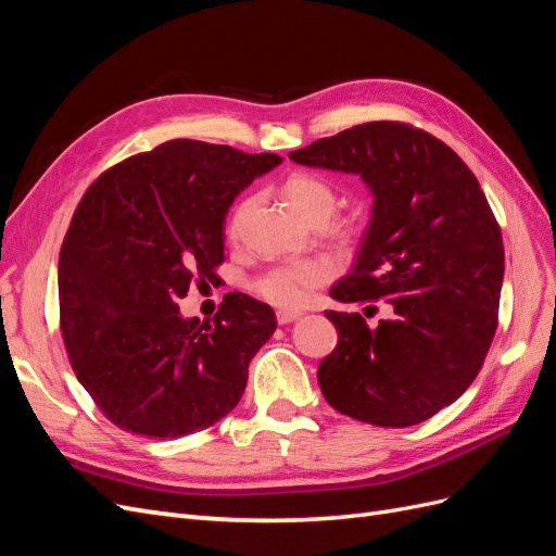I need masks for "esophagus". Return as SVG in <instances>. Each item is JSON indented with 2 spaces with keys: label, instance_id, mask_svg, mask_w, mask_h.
I'll use <instances>...</instances> for the list:
<instances>
[{
  "label": "esophagus",
  "instance_id": "34e87169",
  "mask_svg": "<svg viewBox=\"0 0 556 556\" xmlns=\"http://www.w3.org/2000/svg\"><path fill=\"white\" fill-rule=\"evenodd\" d=\"M299 317H301L299 311H278L276 313L278 325H290V323H294V319H299Z\"/></svg>",
  "mask_w": 556,
  "mask_h": 556
}]
</instances>
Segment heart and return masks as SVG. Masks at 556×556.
<instances>
[{"label":"heart","mask_w":556,"mask_h":556,"mask_svg":"<svg viewBox=\"0 0 556 556\" xmlns=\"http://www.w3.org/2000/svg\"><path fill=\"white\" fill-rule=\"evenodd\" d=\"M280 194L288 208L304 223H327L336 211V190L315 174L296 172L282 182ZM331 278L327 262H294L268 271L260 282V294L280 308H299L311 299V292Z\"/></svg>","instance_id":"b5f03b06"}]
</instances>
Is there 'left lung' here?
<instances>
[{"label": "left lung", "mask_w": 556, "mask_h": 556, "mask_svg": "<svg viewBox=\"0 0 556 556\" xmlns=\"http://www.w3.org/2000/svg\"><path fill=\"white\" fill-rule=\"evenodd\" d=\"M290 160L355 174L374 197L341 304L384 299L392 315L327 311L339 333L317 366L329 406L376 427H410L457 401L496 331L503 241L480 182L450 146L401 123H366Z\"/></svg>", "instance_id": "8db88e82"}]
</instances>
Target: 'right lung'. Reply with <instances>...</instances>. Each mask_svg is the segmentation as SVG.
<instances>
[{"instance_id":"add662e5","label":"right lung","mask_w":556,"mask_h":556,"mask_svg":"<svg viewBox=\"0 0 556 556\" xmlns=\"http://www.w3.org/2000/svg\"><path fill=\"white\" fill-rule=\"evenodd\" d=\"M282 162L174 139L99 176L60 266V325L78 382L113 425L180 439L237 408L248 364L276 331L271 306L229 294L213 323L176 301L225 260V215Z\"/></svg>"}]
</instances>
